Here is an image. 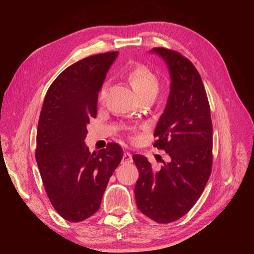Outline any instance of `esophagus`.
<instances>
[{"label":"esophagus","instance_id":"34e87169","mask_svg":"<svg viewBox=\"0 0 254 254\" xmlns=\"http://www.w3.org/2000/svg\"><path fill=\"white\" fill-rule=\"evenodd\" d=\"M133 163V158H132V155L130 153H124L123 154V157H122V164L123 165H127V164H131Z\"/></svg>","mask_w":254,"mask_h":254}]
</instances>
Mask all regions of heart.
Returning a JSON list of instances; mask_svg holds the SVG:
<instances>
[{"instance_id":"1","label":"heart","mask_w":254,"mask_h":254,"mask_svg":"<svg viewBox=\"0 0 254 254\" xmlns=\"http://www.w3.org/2000/svg\"><path fill=\"white\" fill-rule=\"evenodd\" d=\"M128 82L137 94L139 99L143 97H155L158 91V78L147 66L138 65L128 73ZM106 97V86L99 91V100L104 101Z\"/></svg>"}]
</instances>
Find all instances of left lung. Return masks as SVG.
<instances>
[{
  "label": "left lung",
  "instance_id": "left-lung-1",
  "mask_svg": "<svg viewBox=\"0 0 254 254\" xmlns=\"http://www.w3.org/2000/svg\"><path fill=\"white\" fill-rule=\"evenodd\" d=\"M169 69L170 91L156 126L154 146L170 156L153 169L143 155H134L139 176L134 194L136 206L156 223L181 218L196 203L212 171L213 126L206 91L196 68L180 53L154 48Z\"/></svg>",
  "mask_w": 254,
  "mask_h": 254
}]
</instances>
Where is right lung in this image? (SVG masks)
<instances>
[{"label":"right lung","mask_w":254,"mask_h":254,"mask_svg":"<svg viewBox=\"0 0 254 254\" xmlns=\"http://www.w3.org/2000/svg\"><path fill=\"white\" fill-rule=\"evenodd\" d=\"M118 55L100 53L64 69L48 89L40 112L38 168L53 207L72 223L99 209L108 181L123 157L117 143L90 153L84 142L89 119L97 116L98 94Z\"/></svg>","instance_id":"add662e5"}]
</instances>
